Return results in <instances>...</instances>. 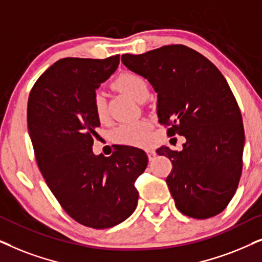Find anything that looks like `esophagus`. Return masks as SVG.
Masks as SVG:
<instances>
[{
    "label": "esophagus",
    "instance_id": "1",
    "mask_svg": "<svg viewBox=\"0 0 262 262\" xmlns=\"http://www.w3.org/2000/svg\"><path fill=\"white\" fill-rule=\"evenodd\" d=\"M146 153H147L149 160H153V158H155V157H156V152L153 151L152 148H146Z\"/></svg>",
    "mask_w": 262,
    "mask_h": 262
}]
</instances>
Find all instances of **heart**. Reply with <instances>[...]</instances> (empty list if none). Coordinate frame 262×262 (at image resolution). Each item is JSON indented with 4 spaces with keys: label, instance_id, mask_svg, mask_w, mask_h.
Instances as JSON below:
<instances>
[{
    "label": "heart",
    "instance_id": "b5f03b06",
    "mask_svg": "<svg viewBox=\"0 0 262 262\" xmlns=\"http://www.w3.org/2000/svg\"><path fill=\"white\" fill-rule=\"evenodd\" d=\"M115 86L122 92L127 93L132 98L141 102L148 96V86L146 80L135 73H123L115 81ZM93 110L99 121L106 118V102L104 95L97 91L93 96ZM149 123L146 121L128 122L121 124L115 132V139L120 144L142 145L147 140Z\"/></svg>",
    "mask_w": 262,
    "mask_h": 262
}]
</instances>
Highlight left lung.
Segmentation results:
<instances>
[{
    "label": "left lung",
    "mask_w": 262,
    "mask_h": 262,
    "mask_svg": "<svg viewBox=\"0 0 262 262\" xmlns=\"http://www.w3.org/2000/svg\"><path fill=\"white\" fill-rule=\"evenodd\" d=\"M121 60L155 89L167 135L186 138L182 151L157 149L172 163L166 184L177 210L196 219L219 214L238 186L245 146L242 116L225 78L205 56L181 44Z\"/></svg>",
    "instance_id": "1"
}]
</instances>
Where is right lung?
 I'll use <instances>...</instances> for the list:
<instances>
[{"label":"right lung","instance_id":"add662e5","mask_svg":"<svg viewBox=\"0 0 262 262\" xmlns=\"http://www.w3.org/2000/svg\"><path fill=\"white\" fill-rule=\"evenodd\" d=\"M120 64L66 57L48 68L31 90L27 125L34 155L48 187L62 208L80 224L107 229L135 211L134 183L148 158L140 148L120 146L110 157L92 151L96 128L93 96Z\"/></svg>","mask_w":262,"mask_h":262}]
</instances>
